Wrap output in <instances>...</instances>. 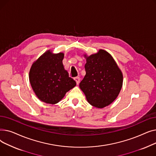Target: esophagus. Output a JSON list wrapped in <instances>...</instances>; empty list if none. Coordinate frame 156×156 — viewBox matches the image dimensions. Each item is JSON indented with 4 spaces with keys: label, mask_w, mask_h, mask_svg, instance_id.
Segmentation results:
<instances>
[{
    "label": "esophagus",
    "mask_w": 156,
    "mask_h": 156,
    "mask_svg": "<svg viewBox=\"0 0 156 156\" xmlns=\"http://www.w3.org/2000/svg\"><path fill=\"white\" fill-rule=\"evenodd\" d=\"M74 80H75V81L76 82V84L78 85L79 83H80V78L79 77H75V78H74Z\"/></svg>",
    "instance_id": "34e87169"
}]
</instances>
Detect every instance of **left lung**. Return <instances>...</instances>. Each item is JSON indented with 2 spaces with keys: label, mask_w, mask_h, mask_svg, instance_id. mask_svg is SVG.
Listing matches in <instances>:
<instances>
[{
  "label": "left lung",
  "mask_w": 156,
  "mask_h": 156,
  "mask_svg": "<svg viewBox=\"0 0 156 156\" xmlns=\"http://www.w3.org/2000/svg\"><path fill=\"white\" fill-rule=\"evenodd\" d=\"M83 56L87 61L86 75L80 88L90 104L104 108L113 102L121 91L123 81L122 71L112 56L103 49Z\"/></svg>",
  "instance_id": "obj_1"
}]
</instances>
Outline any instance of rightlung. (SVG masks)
I'll use <instances>...</instances> for the list:
<instances>
[{
	"label": "right lung",
	"instance_id": "obj_1",
	"mask_svg": "<svg viewBox=\"0 0 156 156\" xmlns=\"http://www.w3.org/2000/svg\"><path fill=\"white\" fill-rule=\"evenodd\" d=\"M64 57L62 52L54 54L48 50L30 68L29 80L31 88L38 99L45 103H58L76 85L64 69Z\"/></svg>",
	"mask_w": 156,
	"mask_h": 156
}]
</instances>
